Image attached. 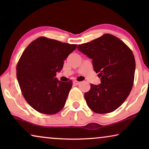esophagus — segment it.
<instances>
[{
	"label": "esophagus",
	"mask_w": 149,
	"mask_h": 149,
	"mask_svg": "<svg viewBox=\"0 0 149 149\" xmlns=\"http://www.w3.org/2000/svg\"><path fill=\"white\" fill-rule=\"evenodd\" d=\"M79 83H80V82H79V81H73V84L75 85H79Z\"/></svg>",
	"instance_id": "1"
}]
</instances>
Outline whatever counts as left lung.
Returning a JSON list of instances; mask_svg holds the SVG:
<instances>
[{
    "instance_id": "left-lung-1",
    "label": "left lung",
    "mask_w": 149,
    "mask_h": 149,
    "mask_svg": "<svg viewBox=\"0 0 149 149\" xmlns=\"http://www.w3.org/2000/svg\"><path fill=\"white\" fill-rule=\"evenodd\" d=\"M77 49L92 60L93 70L100 77L101 83L91 84L90 90L85 93L87 106L97 113L115 111L133 86L136 69L133 53L122 40L109 34L79 45Z\"/></svg>"
}]
</instances>
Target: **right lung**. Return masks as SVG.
<instances>
[{
  "mask_svg": "<svg viewBox=\"0 0 149 149\" xmlns=\"http://www.w3.org/2000/svg\"><path fill=\"white\" fill-rule=\"evenodd\" d=\"M77 45L39 37L28 45L17 66V79L26 102L40 113L53 115L66 104L72 81L56 78Z\"/></svg>",
  "mask_w": 149,
  "mask_h": 149,
  "instance_id": "1",
  "label": "right lung"
}]
</instances>
